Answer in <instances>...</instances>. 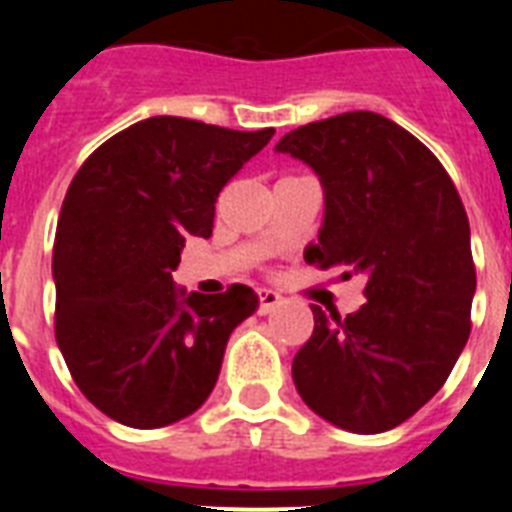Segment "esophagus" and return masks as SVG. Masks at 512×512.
<instances>
[{
    "label": "esophagus",
    "mask_w": 512,
    "mask_h": 512,
    "mask_svg": "<svg viewBox=\"0 0 512 512\" xmlns=\"http://www.w3.org/2000/svg\"><path fill=\"white\" fill-rule=\"evenodd\" d=\"M276 305H281V295L273 289H257V313H271Z\"/></svg>",
    "instance_id": "34e87169"
}]
</instances>
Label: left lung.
<instances>
[{"instance_id": "left-lung-1", "label": "left lung", "mask_w": 512, "mask_h": 512, "mask_svg": "<svg viewBox=\"0 0 512 512\" xmlns=\"http://www.w3.org/2000/svg\"><path fill=\"white\" fill-rule=\"evenodd\" d=\"M276 151L316 170L324 225L305 263L364 276L366 303L313 311L292 380L313 412L350 433H382L436 396L470 337L476 263L468 212L428 146L374 111L287 132Z\"/></svg>"}]
</instances>
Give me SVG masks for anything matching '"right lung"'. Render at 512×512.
<instances>
[{
	"label": "right lung",
	"mask_w": 512,
	"mask_h": 512,
	"mask_svg": "<svg viewBox=\"0 0 512 512\" xmlns=\"http://www.w3.org/2000/svg\"><path fill=\"white\" fill-rule=\"evenodd\" d=\"M271 138L273 127L151 116L95 148L68 185L52 247L55 340L111 420L162 428L215 388L228 337L257 295L244 284L185 295L172 271L185 236H212L223 185Z\"/></svg>",
	"instance_id": "add662e5"
}]
</instances>
